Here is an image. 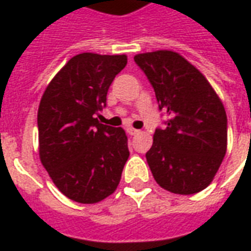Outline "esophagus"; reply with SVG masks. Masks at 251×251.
<instances>
[{
  "instance_id": "1",
  "label": "esophagus",
  "mask_w": 251,
  "mask_h": 251,
  "mask_svg": "<svg viewBox=\"0 0 251 251\" xmlns=\"http://www.w3.org/2000/svg\"><path fill=\"white\" fill-rule=\"evenodd\" d=\"M126 131H127L130 136H136V134H138V133H140V130H137V129H134V127H127V129H126Z\"/></svg>"
}]
</instances>
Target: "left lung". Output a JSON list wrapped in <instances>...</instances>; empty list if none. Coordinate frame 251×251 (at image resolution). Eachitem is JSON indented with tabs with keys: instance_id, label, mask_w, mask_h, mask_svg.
<instances>
[{
	"instance_id": "obj_1",
	"label": "left lung",
	"mask_w": 251,
	"mask_h": 251,
	"mask_svg": "<svg viewBox=\"0 0 251 251\" xmlns=\"http://www.w3.org/2000/svg\"><path fill=\"white\" fill-rule=\"evenodd\" d=\"M134 62L152 84L158 109L168 117L147 152L153 177L174 194L203 191L226 154L223 103L203 74L176 52L140 53Z\"/></svg>"
}]
</instances>
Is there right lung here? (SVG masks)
<instances>
[{
  "mask_svg": "<svg viewBox=\"0 0 251 251\" xmlns=\"http://www.w3.org/2000/svg\"><path fill=\"white\" fill-rule=\"evenodd\" d=\"M126 63L125 55L79 53L57 72L40 100L41 164L59 191L77 203L91 204L113 194L129 158L125 130L97 118Z\"/></svg>",
  "mask_w": 251,
  "mask_h": 251,
  "instance_id": "1",
  "label": "right lung"
}]
</instances>
